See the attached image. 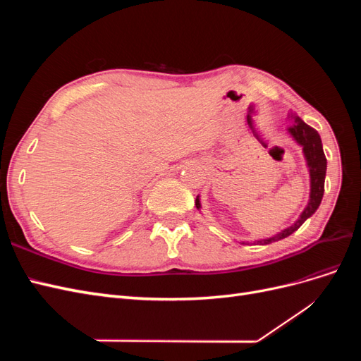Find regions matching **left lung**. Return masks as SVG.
Here are the masks:
<instances>
[{
    "label": "left lung",
    "mask_w": 361,
    "mask_h": 361,
    "mask_svg": "<svg viewBox=\"0 0 361 361\" xmlns=\"http://www.w3.org/2000/svg\"><path fill=\"white\" fill-rule=\"evenodd\" d=\"M290 120H292V125L288 128L289 134L293 137V140L297 141L300 146H302L304 157H305V161H307V167H309V173H310V199L297 221L274 236L255 241V244H259V245H265V244L280 241V239L288 238L295 231H298V228L302 226V223L307 220V218H310L316 212V209H318L321 204V200H322V195H324L326 158L324 155L321 137L318 134V130L313 129L307 123H304L297 114H290ZM195 207H197V209H200L202 207L199 197L195 199Z\"/></svg>",
    "instance_id": "8db88e82"
}]
</instances>
